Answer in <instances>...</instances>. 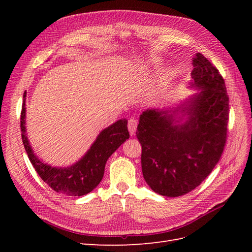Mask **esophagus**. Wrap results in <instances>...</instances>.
<instances>
[{
  "mask_svg": "<svg viewBox=\"0 0 252 252\" xmlns=\"http://www.w3.org/2000/svg\"><path fill=\"white\" fill-rule=\"evenodd\" d=\"M136 127H138V121L134 119H130L128 121V130H129V132H130L131 135L135 134Z\"/></svg>",
  "mask_w": 252,
  "mask_h": 252,
  "instance_id": "esophagus-1",
  "label": "esophagus"
}]
</instances>
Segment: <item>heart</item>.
I'll return each instance as SVG.
<instances>
[{
	"label": "heart",
	"mask_w": 252,
	"mask_h": 252,
	"mask_svg": "<svg viewBox=\"0 0 252 252\" xmlns=\"http://www.w3.org/2000/svg\"><path fill=\"white\" fill-rule=\"evenodd\" d=\"M158 63L157 62V61H152V62L144 65V66H141V68H139L138 69V73L139 74H144V72L146 73L147 71H149L151 68H155V67H158ZM168 83L167 82H164L162 84L161 86V89H159L157 94H155L154 95V100L156 103H162L166 100V95H167V90H168Z\"/></svg>",
	"instance_id": "1"
}]
</instances>
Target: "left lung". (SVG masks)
Masks as SVG:
<instances>
[{
    "label": "left lung",
    "mask_w": 252,
    "mask_h": 252,
    "mask_svg": "<svg viewBox=\"0 0 252 252\" xmlns=\"http://www.w3.org/2000/svg\"><path fill=\"white\" fill-rule=\"evenodd\" d=\"M192 65L190 87L200 93L177 107L144 111L136 130L143 177L155 192L168 197L199 186L226 144L229 97L224 79L202 53Z\"/></svg>",
    "instance_id": "obj_1"
}]
</instances>
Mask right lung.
<instances>
[{
	"instance_id": "1",
	"label": "right lung",
	"mask_w": 252,
	"mask_h": 252,
	"mask_svg": "<svg viewBox=\"0 0 252 252\" xmlns=\"http://www.w3.org/2000/svg\"><path fill=\"white\" fill-rule=\"evenodd\" d=\"M25 100L26 93L23 95L21 111L22 141L30 162L33 165L37 174L57 192L71 196H82L93 191L103 179L105 165L109 157L129 139L127 120H119L102 130L85 156L75 164L69 167H51L43 163L33 154L27 139Z\"/></svg>"
}]
</instances>
